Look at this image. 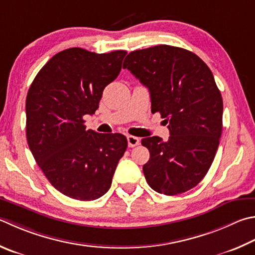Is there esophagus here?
<instances>
[{
    "label": "esophagus",
    "instance_id": "esophagus-1",
    "mask_svg": "<svg viewBox=\"0 0 255 255\" xmlns=\"http://www.w3.org/2000/svg\"><path fill=\"white\" fill-rule=\"evenodd\" d=\"M127 140H128V146L129 147H135L137 145H139V142H140L139 138L135 137V136H128Z\"/></svg>",
    "mask_w": 255,
    "mask_h": 255
}]
</instances>
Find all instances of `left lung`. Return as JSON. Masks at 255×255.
Listing matches in <instances>:
<instances>
[{
  "label": "left lung",
  "instance_id": "left-lung-1",
  "mask_svg": "<svg viewBox=\"0 0 255 255\" xmlns=\"http://www.w3.org/2000/svg\"><path fill=\"white\" fill-rule=\"evenodd\" d=\"M124 69L148 88L151 113L169 123L168 140H141L150 154L142 167L148 185L169 196L189 191L210 169L222 135L223 100L212 71L195 53L166 44L132 51Z\"/></svg>",
  "mask_w": 255,
  "mask_h": 255
}]
</instances>
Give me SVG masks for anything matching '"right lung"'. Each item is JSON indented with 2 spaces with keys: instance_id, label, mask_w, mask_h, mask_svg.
<instances>
[{
  "instance_id": "1",
  "label": "right lung",
  "mask_w": 255,
  "mask_h": 255,
  "mask_svg": "<svg viewBox=\"0 0 255 255\" xmlns=\"http://www.w3.org/2000/svg\"><path fill=\"white\" fill-rule=\"evenodd\" d=\"M126 54L63 50L45 63L27 91V145L51 185L68 197L94 201L105 195L127 149L122 133L87 130L83 120L98 109Z\"/></svg>"
}]
</instances>
